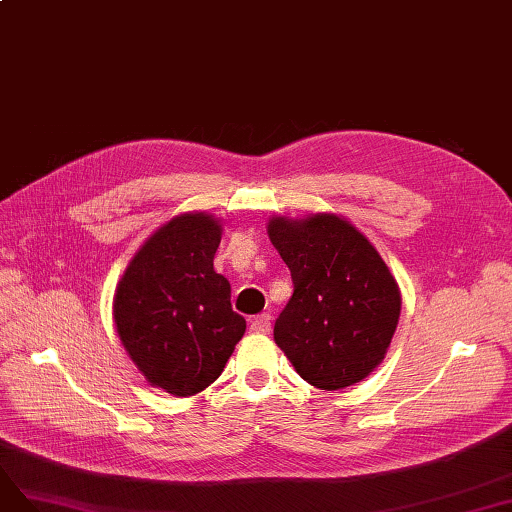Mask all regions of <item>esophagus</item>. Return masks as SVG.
Instances as JSON below:
<instances>
[{
    "label": "esophagus",
    "instance_id": "34e87169",
    "mask_svg": "<svg viewBox=\"0 0 512 512\" xmlns=\"http://www.w3.org/2000/svg\"><path fill=\"white\" fill-rule=\"evenodd\" d=\"M252 330L258 334H267L271 330V315L263 313L252 319Z\"/></svg>",
    "mask_w": 512,
    "mask_h": 512
}]
</instances>
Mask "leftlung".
Instances as JSON below:
<instances>
[{"mask_svg": "<svg viewBox=\"0 0 512 512\" xmlns=\"http://www.w3.org/2000/svg\"><path fill=\"white\" fill-rule=\"evenodd\" d=\"M269 239L293 280L273 326L280 350L321 391L367 378L382 363L402 310L400 289L376 247L334 215L276 217Z\"/></svg>", "mask_w": 512, "mask_h": 512, "instance_id": "left-lung-1", "label": "left lung"}]
</instances>
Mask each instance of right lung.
Segmentation results:
<instances>
[{"label":"right lung","mask_w":512,"mask_h":512,"mask_svg":"<svg viewBox=\"0 0 512 512\" xmlns=\"http://www.w3.org/2000/svg\"><path fill=\"white\" fill-rule=\"evenodd\" d=\"M219 243L213 217L180 215L149 236L117 286L123 347L147 382L176 397L213 384L245 332L230 282L213 267Z\"/></svg>","instance_id":"add662e5"}]
</instances>
